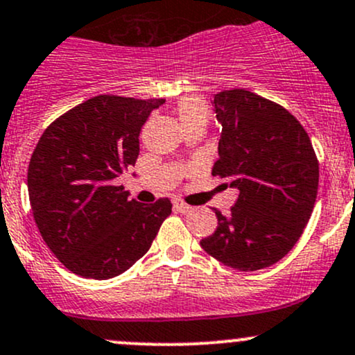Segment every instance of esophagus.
Returning a JSON list of instances; mask_svg holds the SVG:
<instances>
[{
  "label": "esophagus",
  "instance_id": "1",
  "mask_svg": "<svg viewBox=\"0 0 355 355\" xmlns=\"http://www.w3.org/2000/svg\"><path fill=\"white\" fill-rule=\"evenodd\" d=\"M173 207L182 214H189V212H192V210H193V207H190L189 204H185V202H182V200H175Z\"/></svg>",
  "mask_w": 355,
  "mask_h": 355
}]
</instances>
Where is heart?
Listing matches in <instances>:
<instances>
[{"label": "heart", "mask_w": 355, "mask_h": 355, "mask_svg": "<svg viewBox=\"0 0 355 355\" xmlns=\"http://www.w3.org/2000/svg\"><path fill=\"white\" fill-rule=\"evenodd\" d=\"M177 112L178 123H180L182 130L193 126L205 128L209 123V107L200 97L197 96H185L182 97L175 107Z\"/></svg>", "instance_id": "heart-1"}]
</instances>
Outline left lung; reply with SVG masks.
<instances>
[{
  "label": "left lung",
  "instance_id": "1",
  "mask_svg": "<svg viewBox=\"0 0 355 355\" xmlns=\"http://www.w3.org/2000/svg\"><path fill=\"white\" fill-rule=\"evenodd\" d=\"M220 123L219 159L212 175L239 190L227 216L200 241L207 254L239 271L285 258L309 224L318 190L313 146L293 114L246 89L214 96Z\"/></svg>",
  "mask_w": 355,
  "mask_h": 355
}]
</instances>
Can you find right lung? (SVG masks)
Instances as JSON below:
<instances>
[{
    "label": "right lung",
    "mask_w": 355,
    "mask_h": 355,
    "mask_svg": "<svg viewBox=\"0 0 355 355\" xmlns=\"http://www.w3.org/2000/svg\"><path fill=\"white\" fill-rule=\"evenodd\" d=\"M165 99L96 96L62 114L38 139L28 165L35 224L67 270L109 279L146 254L171 214L168 198L130 200L123 171L135 166L139 131Z\"/></svg>",
    "instance_id": "right-lung-1"
}]
</instances>
